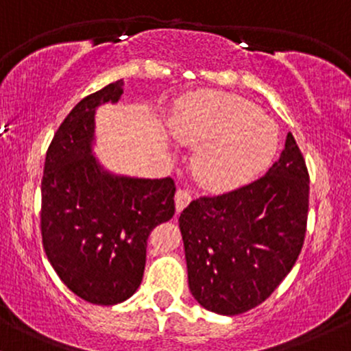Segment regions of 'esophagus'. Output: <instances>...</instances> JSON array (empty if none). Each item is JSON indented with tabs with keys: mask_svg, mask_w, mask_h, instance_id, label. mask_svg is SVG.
Listing matches in <instances>:
<instances>
[{
	"mask_svg": "<svg viewBox=\"0 0 351 351\" xmlns=\"http://www.w3.org/2000/svg\"><path fill=\"white\" fill-rule=\"evenodd\" d=\"M189 201H191V194H189L186 189H178L175 194V208H176V213H181L186 206L189 204Z\"/></svg>",
	"mask_w": 351,
	"mask_h": 351,
	"instance_id": "1",
	"label": "esophagus"
}]
</instances>
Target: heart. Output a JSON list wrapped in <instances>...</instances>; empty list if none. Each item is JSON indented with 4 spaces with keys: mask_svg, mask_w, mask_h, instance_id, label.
I'll return each instance as SVG.
<instances>
[{
    "mask_svg": "<svg viewBox=\"0 0 351 351\" xmlns=\"http://www.w3.org/2000/svg\"><path fill=\"white\" fill-rule=\"evenodd\" d=\"M171 128L184 143H204L194 173L204 186L229 189L258 175L280 147L276 122L252 101L226 93L196 95L173 114Z\"/></svg>",
    "mask_w": 351,
    "mask_h": 351,
    "instance_id": "obj_1",
    "label": "heart"
}]
</instances>
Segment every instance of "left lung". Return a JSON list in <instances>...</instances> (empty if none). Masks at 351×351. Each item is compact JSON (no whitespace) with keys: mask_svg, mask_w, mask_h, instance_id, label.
Wrapping results in <instances>:
<instances>
[{"mask_svg":"<svg viewBox=\"0 0 351 351\" xmlns=\"http://www.w3.org/2000/svg\"><path fill=\"white\" fill-rule=\"evenodd\" d=\"M309 175L293 134L265 176L199 197L178 219L189 291L204 309L237 315L267 299L296 263L306 234Z\"/></svg>","mask_w":351,"mask_h":351,"instance_id":"left-lung-1","label":"left lung"}]
</instances>
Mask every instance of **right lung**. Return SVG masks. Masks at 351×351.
Wrapping results in <instances>:
<instances>
[{
  "instance_id": "add662e5",
  "label": "right lung",
  "mask_w": 351,
  "mask_h": 351,
  "mask_svg": "<svg viewBox=\"0 0 351 351\" xmlns=\"http://www.w3.org/2000/svg\"><path fill=\"white\" fill-rule=\"evenodd\" d=\"M124 80L83 98L55 132L42 178V242L55 273L83 301L124 302L142 282L147 239L175 214V181L119 175L95 155L96 109Z\"/></svg>"
}]
</instances>
